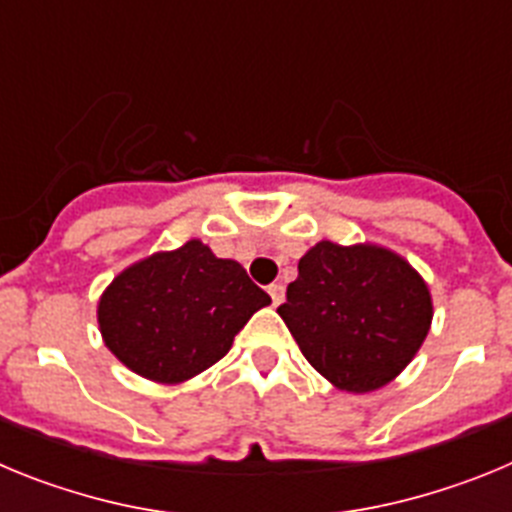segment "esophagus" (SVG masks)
<instances>
[{"label": "esophagus", "instance_id": "obj_1", "mask_svg": "<svg viewBox=\"0 0 512 512\" xmlns=\"http://www.w3.org/2000/svg\"><path fill=\"white\" fill-rule=\"evenodd\" d=\"M269 297L274 305H282L284 302V284H269Z\"/></svg>", "mask_w": 512, "mask_h": 512}]
</instances>
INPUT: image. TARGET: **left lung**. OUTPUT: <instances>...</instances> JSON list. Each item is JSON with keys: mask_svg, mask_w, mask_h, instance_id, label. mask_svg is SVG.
<instances>
[{"mask_svg": "<svg viewBox=\"0 0 512 512\" xmlns=\"http://www.w3.org/2000/svg\"><path fill=\"white\" fill-rule=\"evenodd\" d=\"M297 271L277 312L328 382L379 390L418 354L431 328V292L397 253L320 241Z\"/></svg>", "mask_w": 512, "mask_h": 512, "instance_id": "obj_1", "label": "left lung"}]
</instances>
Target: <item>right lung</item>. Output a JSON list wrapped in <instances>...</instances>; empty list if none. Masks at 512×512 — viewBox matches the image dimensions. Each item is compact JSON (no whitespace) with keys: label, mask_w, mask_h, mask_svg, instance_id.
I'll return each instance as SVG.
<instances>
[{"label":"right lung","mask_w":512,"mask_h":512,"mask_svg":"<svg viewBox=\"0 0 512 512\" xmlns=\"http://www.w3.org/2000/svg\"><path fill=\"white\" fill-rule=\"evenodd\" d=\"M271 302L238 261L200 241L153 253L104 289L99 330L112 354L140 377L184 382L223 359L253 312Z\"/></svg>","instance_id":"obj_1"}]
</instances>
